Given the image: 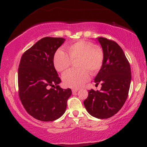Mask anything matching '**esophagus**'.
Instances as JSON below:
<instances>
[{
	"instance_id": "esophagus-1",
	"label": "esophagus",
	"mask_w": 147,
	"mask_h": 147,
	"mask_svg": "<svg viewBox=\"0 0 147 147\" xmlns=\"http://www.w3.org/2000/svg\"><path fill=\"white\" fill-rule=\"evenodd\" d=\"M78 90H79L78 89H72V92H73V93H76Z\"/></svg>"
}]
</instances>
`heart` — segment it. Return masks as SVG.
I'll return each mask as SVG.
<instances>
[{"label":"heart","mask_w":147,"mask_h":147,"mask_svg":"<svg viewBox=\"0 0 147 147\" xmlns=\"http://www.w3.org/2000/svg\"><path fill=\"white\" fill-rule=\"evenodd\" d=\"M69 55L59 49L54 57V65L59 72H63L71 65L72 61L78 59L76 67L79 69L69 70L65 73L62 80L65 86L72 88H79L90 78V74L96 73L101 68L104 60V53L100 47L93 46L90 42L80 40L68 45Z\"/></svg>","instance_id":"b5f03b06"}]
</instances>
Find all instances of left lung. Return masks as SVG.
Masks as SVG:
<instances>
[{
    "mask_svg": "<svg viewBox=\"0 0 147 147\" xmlns=\"http://www.w3.org/2000/svg\"><path fill=\"white\" fill-rule=\"evenodd\" d=\"M97 40L102 48L104 60L94 80L97 85L100 83L102 88L100 91L89 90L84 104L94 117L108 119L125 103L131 82V69L123 49L116 42L104 38H98Z\"/></svg>",
    "mask_w": 147,
    "mask_h": 147,
    "instance_id": "8db88e82",
    "label": "left lung"
}]
</instances>
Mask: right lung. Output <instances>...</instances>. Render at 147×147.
Masks as SVG:
<instances>
[{
  "mask_svg": "<svg viewBox=\"0 0 147 147\" xmlns=\"http://www.w3.org/2000/svg\"><path fill=\"white\" fill-rule=\"evenodd\" d=\"M65 40L42 38L24 52L20 61V100L29 115L39 121H53L63 115L72 94L71 89L58 86L61 80L54 65V54Z\"/></svg>",
  "mask_w": 147,
  "mask_h": 147,
  "instance_id": "add662e5",
  "label": "right lung"
}]
</instances>
